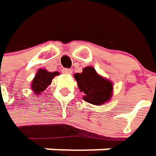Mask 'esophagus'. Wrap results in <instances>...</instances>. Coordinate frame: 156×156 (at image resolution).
<instances>
[{
	"instance_id": "1",
	"label": "esophagus",
	"mask_w": 156,
	"mask_h": 156,
	"mask_svg": "<svg viewBox=\"0 0 156 156\" xmlns=\"http://www.w3.org/2000/svg\"><path fill=\"white\" fill-rule=\"evenodd\" d=\"M62 72L63 73H73V71H72L71 69H68V68H64V69H62Z\"/></svg>"
}]
</instances>
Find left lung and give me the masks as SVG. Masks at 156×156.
Here are the masks:
<instances>
[{
	"label": "left lung",
	"instance_id": "1",
	"mask_svg": "<svg viewBox=\"0 0 156 156\" xmlns=\"http://www.w3.org/2000/svg\"><path fill=\"white\" fill-rule=\"evenodd\" d=\"M78 83V87L84 94L83 99L95 105H101L108 101L112 96L113 84L108 80L101 77L94 68L88 66L83 70L82 73L74 74Z\"/></svg>",
	"mask_w": 156,
	"mask_h": 156
}]
</instances>
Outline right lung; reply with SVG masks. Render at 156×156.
I'll return each instance as SVG.
<instances>
[{
	"mask_svg": "<svg viewBox=\"0 0 156 156\" xmlns=\"http://www.w3.org/2000/svg\"><path fill=\"white\" fill-rule=\"evenodd\" d=\"M57 74H58L57 72L50 73L43 69L39 70L32 83L33 91L36 94H41V92L44 91L47 88V86L50 85L52 78Z\"/></svg>",
	"mask_w": 156,
	"mask_h": 156,
	"instance_id": "right-lung-1",
	"label": "right lung"
}]
</instances>
